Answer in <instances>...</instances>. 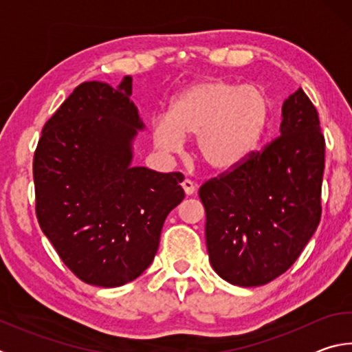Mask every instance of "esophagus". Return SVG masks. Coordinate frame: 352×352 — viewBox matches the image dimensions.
I'll list each match as a JSON object with an SVG mask.
<instances>
[{"instance_id": "esophagus-1", "label": "esophagus", "mask_w": 352, "mask_h": 352, "mask_svg": "<svg viewBox=\"0 0 352 352\" xmlns=\"http://www.w3.org/2000/svg\"><path fill=\"white\" fill-rule=\"evenodd\" d=\"M182 188H183L184 194H186V195H192L195 192V184L190 180H188V178H186V180H183Z\"/></svg>"}]
</instances>
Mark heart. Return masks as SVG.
<instances>
[{"label":"heart","instance_id":"b5f03b06","mask_svg":"<svg viewBox=\"0 0 352 352\" xmlns=\"http://www.w3.org/2000/svg\"><path fill=\"white\" fill-rule=\"evenodd\" d=\"M272 104L258 87L228 80H201L172 99L166 119L152 126L153 144L177 153L182 140L195 136L197 158L211 170L242 164L269 127Z\"/></svg>","mask_w":352,"mask_h":352}]
</instances>
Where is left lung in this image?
Listing matches in <instances>:
<instances>
[{"label": "left lung", "mask_w": 352, "mask_h": 352, "mask_svg": "<svg viewBox=\"0 0 352 352\" xmlns=\"http://www.w3.org/2000/svg\"><path fill=\"white\" fill-rule=\"evenodd\" d=\"M279 135L199 190L212 269L241 287L283 275L320 223L324 136L301 88L284 100Z\"/></svg>", "instance_id": "obj_1"}]
</instances>
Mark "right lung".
I'll list each match as a JSON object with an SVG mask.
<instances>
[{
	"label": "right lung",
	"instance_id": "add662e5",
	"mask_svg": "<svg viewBox=\"0 0 352 352\" xmlns=\"http://www.w3.org/2000/svg\"><path fill=\"white\" fill-rule=\"evenodd\" d=\"M116 88L83 82L45 124L34 155L35 211L65 265L98 287L138 278L157 254L168 214L184 199L183 174L132 166L144 122Z\"/></svg>",
	"mask_w": 352,
	"mask_h": 352
}]
</instances>
